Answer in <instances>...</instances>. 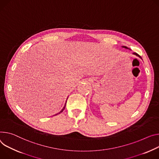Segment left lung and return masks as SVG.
Here are the masks:
<instances>
[{
	"label": "left lung",
	"mask_w": 159,
	"mask_h": 159,
	"mask_svg": "<svg viewBox=\"0 0 159 159\" xmlns=\"http://www.w3.org/2000/svg\"><path fill=\"white\" fill-rule=\"evenodd\" d=\"M124 48H126V47H125V46H124ZM133 54H136V56H139V57H141V56H139L138 54H137L136 52H134Z\"/></svg>",
	"instance_id": "left-lung-1"
}]
</instances>
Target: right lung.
<instances>
[{
	"label": "right lung",
	"mask_w": 159,
	"mask_h": 159,
	"mask_svg": "<svg viewBox=\"0 0 159 159\" xmlns=\"http://www.w3.org/2000/svg\"><path fill=\"white\" fill-rule=\"evenodd\" d=\"M65 106H66V103H65V106H64V107H63V109H62V110H61V111H60V113H61V112H62V111H63V110H65ZM57 114H58V113H57ZM56 115H57V114H56Z\"/></svg>",
	"instance_id": "obj_1"
}]
</instances>
